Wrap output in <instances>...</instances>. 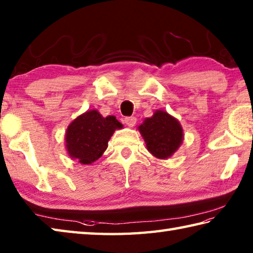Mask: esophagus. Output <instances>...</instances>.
<instances>
[{"label":"esophagus","mask_w":253,"mask_h":253,"mask_svg":"<svg viewBox=\"0 0 253 253\" xmlns=\"http://www.w3.org/2000/svg\"><path fill=\"white\" fill-rule=\"evenodd\" d=\"M136 122H137V118L136 117H134V116H130V117H126L125 119H124V123L126 124L127 126H129V127H132V126H135V124H136Z\"/></svg>","instance_id":"esophagus-1"}]
</instances>
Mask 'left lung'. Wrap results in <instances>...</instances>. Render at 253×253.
Instances as JSON below:
<instances>
[{
  "label": "left lung",
  "mask_w": 253,
  "mask_h": 253,
  "mask_svg": "<svg viewBox=\"0 0 253 253\" xmlns=\"http://www.w3.org/2000/svg\"><path fill=\"white\" fill-rule=\"evenodd\" d=\"M138 128L147 149L157 158L170 157L181 145L183 134L180 124L166 112L157 111Z\"/></svg>",
  "instance_id": "obj_1"
}]
</instances>
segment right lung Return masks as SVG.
Segmentation results:
<instances>
[{
	"label": "right lung",
	"instance_id": "right-lung-1",
	"mask_svg": "<svg viewBox=\"0 0 253 253\" xmlns=\"http://www.w3.org/2000/svg\"><path fill=\"white\" fill-rule=\"evenodd\" d=\"M121 128L123 125L114 116L105 118L97 111L86 112L67 128L68 154L83 165L94 163L106 150L113 132Z\"/></svg>",
	"mask_w": 253,
	"mask_h": 253
}]
</instances>
